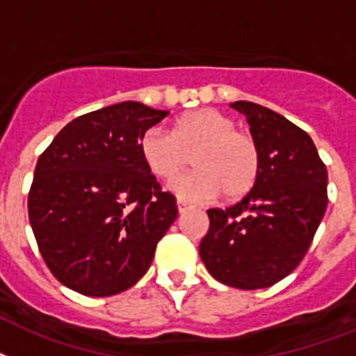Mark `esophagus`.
I'll return each mask as SVG.
<instances>
[{
  "label": "esophagus",
  "mask_w": 356,
  "mask_h": 356,
  "mask_svg": "<svg viewBox=\"0 0 356 356\" xmlns=\"http://www.w3.org/2000/svg\"><path fill=\"white\" fill-rule=\"evenodd\" d=\"M177 208H179V212L184 213V212H186V210H190V208H192V207H190V204L184 203V201H181V199H179V201H177Z\"/></svg>",
  "instance_id": "34e87169"
}]
</instances>
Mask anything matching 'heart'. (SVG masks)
<instances>
[{
    "mask_svg": "<svg viewBox=\"0 0 356 356\" xmlns=\"http://www.w3.org/2000/svg\"><path fill=\"white\" fill-rule=\"evenodd\" d=\"M234 118L218 109H195L172 126V131L149 128L140 137V157L161 181H172L189 163L198 168L175 179L172 190L184 199L225 201L247 195L258 181L259 148L256 138L236 129Z\"/></svg>",
    "mask_w": 356,
    "mask_h": 356,
    "instance_id": "obj_1",
    "label": "heart"
}]
</instances>
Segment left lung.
Masks as SVG:
<instances>
[{
    "instance_id": "8db88e82",
    "label": "left lung",
    "mask_w": 356,
    "mask_h": 356,
    "mask_svg": "<svg viewBox=\"0 0 356 356\" xmlns=\"http://www.w3.org/2000/svg\"><path fill=\"white\" fill-rule=\"evenodd\" d=\"M250 124L259 175L239 203L210 208L199 245L204 267L228 287H270L298 267L327 208V170L307 133L273 109L232 104Z\"/></svg>"
}]
</instances>
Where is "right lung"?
Segmentation results:
<instances>
[{
    "mask_svg": "<svg viewBox=\"0 0 356 356\" xmlns=\"http://www.w3.org/2000/svg\"><path fill=\"white\" fill-rule=\"evenodd\" d=\"M168 111L120 102L74 118L40 155L29 221L54 278L86 296L133 287L177 218L140 157V137Z\"/></svg>",
    "mask_w": 356,
    "mask_h": 356,
    "instance_id": "1",
    "label": "right lung"
}]
</instances>
